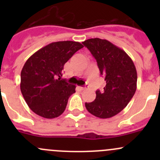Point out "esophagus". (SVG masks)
<instances>
[{
	"mask_svg": "<svg viewBox=\"0 0 160 160\" xmlns=\"http://www.w3.org/2000/svg\"><path fill=\"white\" fill-rule=\"evenodd\" d=\"M80 90H85V89H86V87H80Z\"/></svg>",
	"mask_w": 160,
	"mask_h": 160,
	"instance_id": "34e87169",
	"label": "esophagus"
}]
</instances>
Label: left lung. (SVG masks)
Instances as JSON below:
<instances>
[{
  "label": "left lung",
  "mask_w": 160,
  "mask_h": 160,
  "mask_svg": "<svg viewBox=\"0 0 160 160\" xmlns=\"http://www.w3.org/2000/svg\"><path fill=\"white\" fill-rule=\"evenodd\" d=\"M82 43L95 58L106 81L104 90H97L94 101L85 106L93 115L109 118L123 110L135 94L136 69L128 55L108 40L90 38Z\"/></svg>",
  "instance_id": "8db88e82"
}]
</instances>
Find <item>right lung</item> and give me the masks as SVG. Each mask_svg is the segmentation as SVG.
<instances>
[{
    "mask_svg": "<svg viewBox=\"0 0 160 160\" xmlns=\"http://www.w3.org/2000/svg\"><path fill=\"white\" fill-rule=\"evenodd\" d=\"M83 47L78 42L50 43L31 56L21 72V91L33 112L45 118L63 113L76 86L61 79L64 64Z\"/></svg>",
    "mask_w": 160,
    "mask_h": 160,
    "instance_id": "add662e5",
    "label": "right lung"
}]
</instances>
